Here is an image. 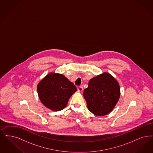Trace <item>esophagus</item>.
I'll return each mask as SVG.
<instances>
[{"mask_svg":"<svg viewBox=\"0 0 153 153\" xmlns=\"http://www.w3.org/2000/svg\"><path fill=\"white\" fill-rule=\"evenodd\" d=\"M77 90H78L79 92H82V91H83V88H82V86H79V87L77 88Z\"/></svg>","mask_w":153,"mask_h":153,"instance_id":"obj_1","label":"esophagus"}]
</instances>
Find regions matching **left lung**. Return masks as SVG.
<instances>
[{"label":"left lung","instance_id":"8db88e82","mask_svg":"<svg viewBox=\"0 0 153 153\" xmlns=\"http://www.w3.org/2000/svg\"><path fill=\"white\" fill-rule=\"evenodd\" d=\"M83 94L88 109L96 116H102L109 113L116 105L120 88L113 77L104 73L89 81Z\"/></svg>","mask_w":153,"mask_h":153}]
</instances>
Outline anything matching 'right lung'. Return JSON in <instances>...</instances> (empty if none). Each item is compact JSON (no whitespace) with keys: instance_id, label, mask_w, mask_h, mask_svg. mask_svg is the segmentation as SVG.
<instances>
[{"instance_id":"obj_1","label":"right lung","mask_w":153,"mask_h":153,"mask_svg":"<svg viewBox=\"0 0 153 153\" xmlns=\"http://www.w3.org/2000/svg\"><path fill=\"white\" fill-rule=\"evenodd\" d=\"M41 102L52 110L60 111L66 107L71 96L77 91L74 84L61 74H49L38 84Z\"/></svg>"}]
</instances>
